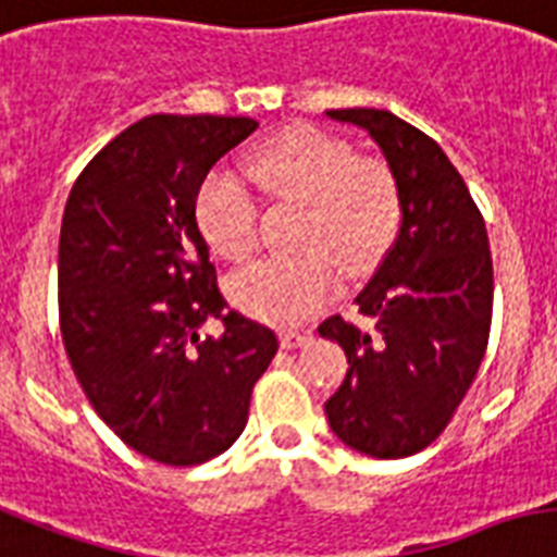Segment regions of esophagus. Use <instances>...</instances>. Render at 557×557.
<instances>
[{
    "mask_svg": "<svg viewBox=\"0 0 557 557\" xmlns=\"http://www.w3.org/2000/svg\"><path fill=\"white\" fill-rule=\"evenodd\" d=\"M311 341V332H302V329H283L280 332V346L283 349H297L302 343Z\"/></svg>",
    "mask_w": 557,
    "mask_h": 557,
    "instance_id": "obj_1",
    "label": "esophagus"
}]
</instances>
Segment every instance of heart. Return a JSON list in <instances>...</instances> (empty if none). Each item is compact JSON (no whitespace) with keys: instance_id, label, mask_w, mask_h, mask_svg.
I'll return each instance as SVG.
<instances>
[{"instance_id":"obj_1","label":"heart","mask_w":557,"mask_h":557,"mask_svg":"<svg viewBox=\"0 0 557 557\" xmlns=\"http://www.w3.org/2000/svg\"><path fill=\"white\" fill-rule=\"evenodd\" d=\"M246 174L271 200L302 208L292 232L297 255L255 263L232 280L234 302L255 318L300 323L337 294V268L360 277L395 246L404 223L395 174L325 131H283L248 157ZM194 216L216 255L232 263L251 260L260 243V206L234 171L216 169L202 180Z\"/></svg>"}]
</instances>
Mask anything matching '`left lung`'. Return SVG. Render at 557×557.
Instances as JSON below:
<instances>
[{
    "instance_id": "obj_1",
    "label": "left lung",
    "mask_w": 557,
    "mask_h": 557,
    "mask_svg": "<svg viewBox=\"0 0 557 557\" xmlns=\"http://www.w3.org/2000/svg\"><path fill=\"white\" fill-rule=\"evenodd\" d=\"M325 114L369 131L404 200L395 246L357 294L369 325L334 314L318 329L349 360L325 418L351 449L409 458L449 426L486 355L495 292L490 237L435 139L377 108Z\"/></svg>"
}]
</instances>
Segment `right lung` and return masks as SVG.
Instances as JSON below:
<instances>
[{
	"instance_id": "1",
	"label": "right lung",
	"mask_w": 557,
	"mask_h": 557,
	"mask_svg": "<svg viewBox=\"0 0 557 557\" xmlns=\"http://www.w3.org/2000/svg\"><path fill=\"white\" fill-rule=\"evenodd\" d=\"M248 116L153 114L76 176L59 232V329L88 404L131 449L194 467L246 429L277 355L269 325L228 309L194 200ZM220 319L224 334L202 338Z\"/></svg>"
}]
</instances>
